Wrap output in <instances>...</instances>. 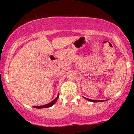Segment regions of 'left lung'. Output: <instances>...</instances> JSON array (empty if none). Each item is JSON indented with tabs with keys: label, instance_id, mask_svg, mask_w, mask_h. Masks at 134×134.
I'll list each match as a JSON object with an SVG mask.
<instances>
[{
	"label": "left lung",
	"instance_id": "8db88e82",
	"mask_svg": "<svg viewBox=\"0 0 134 134\" xmlns=\"http://www.w3.org/2000/svg\"><path fill=\"white\" fill-rule=\"evenodd\" d=\"M85 98V99H86L87 100L91 101V102H101V101H103V100H93V99H88V98Z\"/></svg>",
	"mask_w": 134,
	"mask_h": 134
}]
</instances>
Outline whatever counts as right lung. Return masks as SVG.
I'll use <instances>...</instances> for the list:
<instances>
[{"mask_svg":"<svg viewBox=\"0 0 134 134\" xmlns=\"http://www.w3.org/2000/svg\"><path fill=\"white\" fill-rule=\"evenodd\" d=\"M58 96H59V94H58V96H57V98H55L54 100L52 101V102L50 103H48L47 104H44V105H43V106H33V107L35 108H49L52 107V106H53V104L56 103V101H57Z\"/></svg>","mask_w":134,"mask_h":134,"instance_id":"right-lung-1","label":"right lung"}]
</instances>
